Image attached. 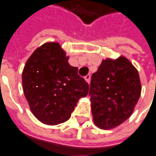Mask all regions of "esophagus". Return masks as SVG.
<instances>
[{
	"instance_id": "34e87169",
	"label": "esophagus",
	"mask_w": 156,
	"mask_h": 156,
	"mask_svg": "<svg viewBox=\"0 0 156 156\" xmlns=\"http://www.w3.org/2000/svg\"><path fill=\"white\" fill-rule=\"evenodd\" d=\"M84 79H85V81L88 82V83H90V74L86 75V76L84 77Z\"/></svg>"
}]
</instances>
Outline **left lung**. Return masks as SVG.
I'll return each instance as SVG.
<instances>
[{
    "instance_id": "left-lung-1",
    "label": "left lung",
    "mask_w": 156,
    "mask_h": 156,
    "mask_svg": "<svg viewBox=\"0 0 156 156\" xmlns=\"http://www.w3.org/2000/svg\"><path fill=\"white\" fill-rule=\"evenodd\" d=\"M141 92L138 70L124 56L103 59L90 82L94 124L110 130L121 125L133 112Z\"/></svg>"
}]
</instances>
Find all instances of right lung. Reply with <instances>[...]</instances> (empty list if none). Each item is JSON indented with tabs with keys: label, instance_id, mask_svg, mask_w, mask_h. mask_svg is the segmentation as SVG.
<instances>
[{
	"label": "right lung",
	"instance_id": "right-lung-1",
	"mask_svg": "<svg viewBox=\"0 0 156 156\" xmlns=\"http://www.w3.org/2000/svg\"><path fill=\"white\" fill-rule=\"evenodd\" d=\"M68 58L58 42H47L33 51L23 67L25 98L32 114L45 125L68 120L79 99L89 93V84Z\"/></svg>",
	"mask_w": 156,
	"mask_h": 156
}]
</instances>
